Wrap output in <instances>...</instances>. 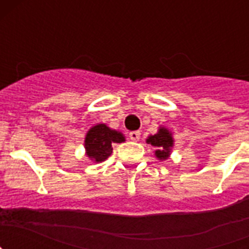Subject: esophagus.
Returning <instances> with one entry per match:
<instances>
[{
  "instance_id": "esophagus-1",
  "label": "esophagus",
  "mask_w": 249,
  "mask_h": 249,
  "mask_svg": "<svg viewBox=\"0 0 249 249\" xmlns=\"http://www.w3.org/2000/svg\"><path fill=\"white\" fill-rule=\"evenodd\" d=\"M128 137H129V140L137 142V141H140V138H141V132L140 131H132V132H129Z\"/></svg>"
}]
</instances>
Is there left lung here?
Wrapping results in <instances>:
<instances>
[{"mask_svg": "<svg viewBox=\"0 0 249 249\" xmlns=\"http://www.w3.org/2000/svg\"><path fill=\"white\" fill-rule=\"evenodd\" d=\"M146 142L147 143L152 144V146L156 148V157L160 160H164L169 157V155H171L173 142H175V141H173L172 133H171L168 129L164 128V127H160L157 133L153 136H149L146 140Z\"/></svg>", "mask_w": 249, "mask_h": 249, "instance_id": "obj_1", "label": "left lung"}]
</instances>
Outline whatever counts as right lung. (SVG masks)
Here are the masks:
<instances>
[{"label":"right lung","mask_w":249,"mask_h":249,"mask_svg":"<svg viewBox=\"0 0 249 249\" xmlns=\"http://www.w3.org/2000/svg\"><path fill=\"white\" fill-rule=\"evenodd\" d=\"M124 136L116 129H111L105 123H98L87 132L85 138L86 155L93 162H103L111 156L112 144L124 142Z\"/></svg>","instance_id":"add662e5"}]
</instances>
